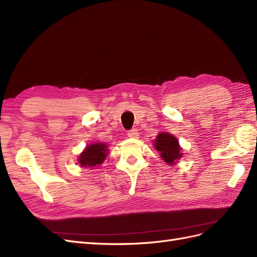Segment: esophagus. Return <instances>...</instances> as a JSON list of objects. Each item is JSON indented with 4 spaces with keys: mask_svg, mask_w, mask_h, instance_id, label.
<instances>
[{
    "mask_svg": "<svg viewBox=\"0 0 257 257\" xmlns=\"http://www.w3.org/2000/svg\"><path fill=\"white\" fill-rule=\"evenodd\" d=\"M128 137L129 138H138L139 137V131H138V129H131L128 131Z\"/></svg>",
    "mask_w": 257,
    "mask_h": 257,
    "instance_id": "34e87169",
    "label": "esophagus"
}]
</instances>
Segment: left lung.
Here are the masks:
<instances>
[{
	"mask_svg": "<svg viewBox=\"0 0 257 257\" xmlns=\"http://www.w3.org/2000/svg\"><path fill=\"white\" fill-rule=\"evenodd\" d=\"M153 146L160 153L161 159L168 165H175L182 157V148L179 140L169 133H160L153 140Z\"/></svg>",
	"mask_w": 257,
	"mask_h": 257,
	"instance_id": "obj_1",
	"label": "left lung"
}]
</instances>
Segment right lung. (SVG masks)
<instances>
[{
	"label": "right lung",
	"mask_w": 257,
	"mask_h": 257,
	"mask_svg": "<svg viewBox=\"0 0 257 257\" xmlns=\"http://www.w3.org/2000/svg\"><path fill=\"white\" fill-rule=\"evenodd\" d=\"M108 154V146L104 142L91 143L84 148V150L78 157V164L80 167H90L101 165Z\"/></svg>",
	"instance_id": "1"
}]
</instances>
